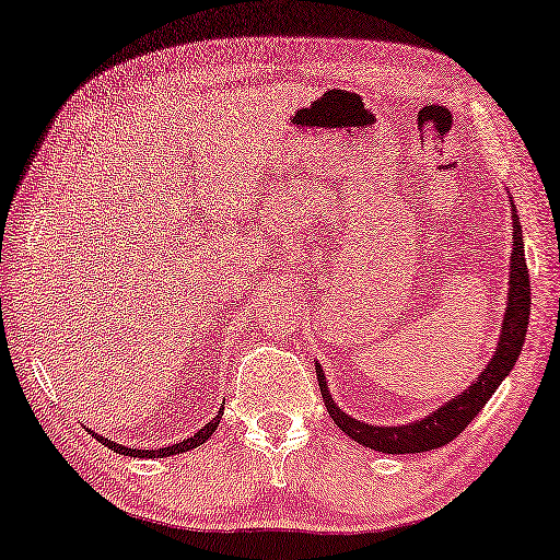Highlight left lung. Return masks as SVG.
I'll return each instance as SVG.
<instances>
[{
	"label": "left lung",
	"instance_id": "1",
	"mask_svg": "<svg viewBox=\"0 0 560 560\" xmlns=\"http://www.w3.org/2000/svg\"><path fill=\"white\" fill-rule=\"evenodd\" d=\"M513 211V254H511V281H508V306L503 316V327L498 334V347L490 362L486 364L478 377L467 385L460 395L450 397L445 405H440L438 410L420 417V420L395 424V428H385V424H370L357 420V417L339 410V405L334 402L327 377L319 362L316 366V380H319V389L324 397V405L331 415V420L345 435L352 438L360 445L377 450L385 455H407V453H428V450H438L447 445L450 440H455L460 432L470 424L478 412L486 407V402L493 397V392L500 387L518 360L525 331H528L530 319V279L528 269H525V248H523V231L515 206L511 203Z\"/></svg>",
	"mask_w": 560,
	"mask_h": 560
}]
</instances>
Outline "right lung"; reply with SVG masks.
I'll use <instances>...</instances> for the list:
<instances>
[{
    "instance_id": "right-lung-1",
    "label": "right lung",
    "mask_w": 560,
    "mask_h": 560,
    "mask_svg": "<svg viewBox=\"0 0 560 560\" xmlns=\"http://www.w3.org/2000/svg\"><path fill=\"white\" fill-rule=\"evenodd\" d=\"M221 415H223V410H219V415H215L211 422H206L203 428H200V430L196 432V435H190L188 440L173 442V445H168V447H158V450H132V447H128V445H120V442L97 435V432L90 430V428H88V432H90V435H93L97 442H103V445H105L107 450H113V453L128 455V457H148V460H150V457H171V455H180V453H188V450H194V447H200L208 438L213 435L215 430H219Z\"/></svg>"
}]
</instances>
